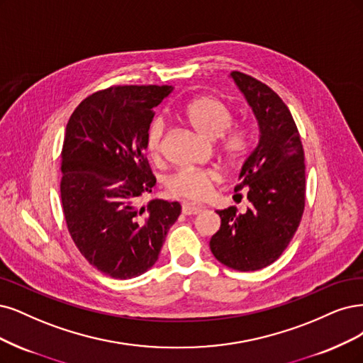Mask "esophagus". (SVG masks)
<instances>
[{
  "label": "esophagus",
  "mask_w": 363,
  "mask_h": 363,
  "mask_svg": "<svg viewBox=\"0 0 363 363\" xmlns=\"http://www.w3.org/2000/svg\"><path fill=\"white\" fill-rule=\"evenodd\" d=\"M201 211H203L201 207H195V206H191V204H183L182 206V213L186 215V216L198 215V213H201Z\"/></svg>",
  "instance_id": "esophagus-1"
}]
</instances>
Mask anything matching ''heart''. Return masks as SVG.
<instances>
[{"label":"heart","mask_w":363,"mask_h":363,"mask_svg":"<svg viewBox=\"0 0 363 363\" xmlns=\"http://www.w3.org/2000/svg\"><path fill=\"white\" fill-rule=\"evenodd\" d=\"M184 117L191 128L207 141H216L220 138L233 121L228 105L213 94L199 96L187 104ZM164 130L165 124L160 118L153 120L147 129L145 148L153 159L160 156ZM219 148L223 160L230 167H239L247 155V136L242 129L228 130L222 137ZM219 182L220 176L213 169H182L167 179L165 187L174 198L187 203H201L210 196Z\"/></svg>","instance_id":"heart-1"}]
</instances>
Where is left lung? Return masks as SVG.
<instances>
[{
  "mask_svg": "<svg viewBox=\"0 0 363 363\" xmlns=\"http://www.w3.org/2000/svg\"><path fill=\"white\" fill-rule=\"evenodd\" d=\"M230 77L258 124V144L239 174L235 195L249 207L218 210L220 228L210 239L211 254L230 269L254 272L277 261L301 223L305 208V155L291 112L270 86L249 74ZM234 195V198H235Z\"/></svg>",
  "mask_w": 363,
  "mask_h": 363,
  "instance_id": "1",
  "label": "left lung"
}]
</instances>
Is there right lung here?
<instances>
[{"mask_svg":"<svg viewBox=\"0 0 363 363\" xmlns=\"http://www.w3.org/2000/svg\"><path fill=\"white\" fill-rule=\"evenodd\" d=\"M171 85H123L97 91L78 105L61 152V203L72 239L93 267L130 279L157 261L177 201L138 199L156 179L144 157L153 109Z\"/></svg>","mask_w":363,"mask_h":363,"instance_id":"right-lung-1","label":"right lung"}]
</instances>
